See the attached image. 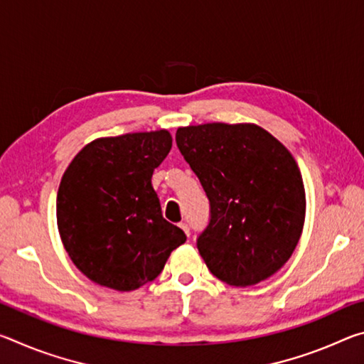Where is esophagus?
I'll return each instance as SVG.
<instances>
[{
  "instance_id": "34e87169",
  "label": "esophagus",
  "mask_w": 364,
  "mask_h": 364,
  "mask_svg": "<svg viewBox=\"0 0 364 364\" xmlns=\"http://www.w3.org/2000/svg\"><path fill=\"white\" fill-rule=\"evenodd\" d=\"M180 228L184 231V234H186V236H189V226L186 223H180Z\"/></svg>"
}]
</instances>
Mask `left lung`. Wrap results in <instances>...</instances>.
I'll use <instances>...</instances> for the list:
<instances>
[{
	"instance_id": "8db88e82",
	"label": "left lung",
	"mask_w": 364,
	"mask_h": 364,
	"mask_svg": "<svg viewBox=\"0 0 364 364\" xmlns=\"http://www.w3.org/2000/svg\"><path fill=\"white\" fill-rule=\"evenodd\" d=\"M176 144L210 200L197 239L208 269L247 287L284 267L305 223V186L287 147L255 123L180 127Z\"/></svg>"
}]
</instances>
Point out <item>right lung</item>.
<instances>
[{"label":"right lung","instance_id":"add662e5","mask_svg":"<svg viewBox=\"0 0 364 364\" xmlns=\"http://www.w3.org/2000/svg\"><path fill=\"white\" fill-rule=\"evenodd\" d=\"M171 149L168 130L97 138L59 184L58 230L73 264L96 284L120 292L154 281L186 241L162 217L151 178Z\"/></svg>","mask_w":364,"mask_h":364}]
</instances>
